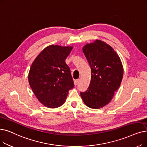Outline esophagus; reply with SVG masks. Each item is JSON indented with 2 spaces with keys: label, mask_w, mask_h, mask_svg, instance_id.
Wrapping results in <instances>:
<instances>
[{
  "label": "esophagus",
  "mask_w": 147,
  "mask_h": 147,
  "mask_svg": "<svg viewBox=\"0 0 147 147\" xmlns=\"http://www.w3.org/2000/svg\"><path fill=\"white\" fill-rule=\"evenodd\" d=\"M79 79H76V80H74V85H78V82H79Z\"/></svg>",
  "instance_id": "34e87169"
}]
</instances>
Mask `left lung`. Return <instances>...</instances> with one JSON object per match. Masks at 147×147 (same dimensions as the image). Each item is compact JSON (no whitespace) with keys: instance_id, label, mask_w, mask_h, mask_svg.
<instances>
[{"instance_id":"1","label":"left lung","mask_w":147,"mask_h":147,"mask_svg":"<svg viewBox=\"0 0 147 147\" xmlns=\"http://www.w3.org/2000/svg\"><path fill=\"white\" fill-rule=\"evenodd\" d=\"M91 69L90 84L80 92L84 103L98 109L112 100L123 77V67L118 55L106 42L97 40L82 49Z\"/></svg>"}]
</instances>
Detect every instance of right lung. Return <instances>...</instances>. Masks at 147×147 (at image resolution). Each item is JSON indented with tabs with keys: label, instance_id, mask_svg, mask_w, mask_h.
Here are the masks:
<instances>
[{
	"label": "right lung",
	"instance_id": "obj_1",
	"mask_svg": "<svg viewBox=\"0 0 147 147\" xmlns=\"http://www.w3.org/2000/svg\"><path fill=\"white\" fill-rule=\"evenodd\" d=\"M73 46L50 45L37 56L28 75L30 86L41 103L56 108L65 102L74 82L65 59Z\"/></svg>",
	"mask_w": 147,
	"mask_h": 147
}]
</instances>
